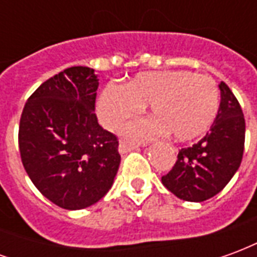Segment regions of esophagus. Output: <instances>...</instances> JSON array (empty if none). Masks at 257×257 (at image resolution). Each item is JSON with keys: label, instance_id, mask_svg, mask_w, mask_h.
Masks as SVG:
<instances>
[{"label": "esophagus", "instance_id": "1", "mask_svg": "<svg viewBox=\"0 0 257 257\" xmlns=\"http://www.w3.org/2000/svg\"><path fill=\"white\" fill-rule=\"evenodd\" d=\"M138 149H139V146L131 145V143H126V142H121L119 146H118V151H119L121 154H126V153H129V151L138 150Z\"/></svg>", "mask_w": 257, "mask_h": 257}]
</instances>
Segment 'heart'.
<instances>
[{
  "label": "heart",
  "mask_w": 257,
  "mask_h": 257,
  "mask_svg": "<svg viewBox=\"0 0 257 257\" xmlns=\"http://www.w3.org/2000/svg\"><path fill=\"white\" fill-rule=\"evenodd\" d=\"M220 93L213 79L187 70L140 73L125 86L107 84L97 101V114L108 129L139 114L150 104L153 117L131 121L122 135L143 142L169 134L178 142H189L212 126L219 110Z\"/></svg>",
  "instance_id": "1"
}]
</instances>
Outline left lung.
Listing matches in <instances>:
<instances>
[{
  "label": "left lung",
  "mask_w": 257,
  "mask_h": 257,
  "mask_svg": "<svg viewBox=\"0 0 257 257\" xmlns=\"http://www.w3.org/2000/svg\"><path fill=\"white\" fill-rule=\"evenodd\" d=\"M220 106L205 138L179 151L172 171L162 184L178 198L202 202L220 193L241 165L245 145V118L231 89L219 84Z\"/></svg>",
  "instance_id": "obj_1"
}]
</instances>
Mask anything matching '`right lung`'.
Here are the masks:
<instances>
[{
    "label": "right lung",
    "instance_id": "add662e5",
    "mask_svg": "<svg viewBox=\"0 0 257 257\" xmlns=\"http://www.w3.org/2000/svg\"><path fill=\"white\" fill-rule=\"evenodd\" d=\"M97 86L93 68H66L40 85L22 112L23 167L38 191L63 209L96 204L119 168L117 136L96 118Z\"/></svg>",
    "mask_w": 257,
    "mask_h": 257
}]
</instances>
